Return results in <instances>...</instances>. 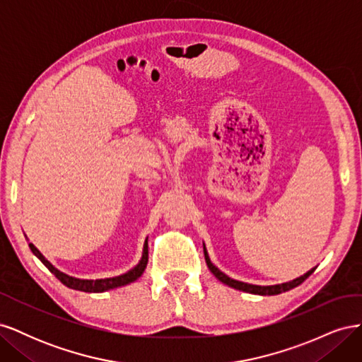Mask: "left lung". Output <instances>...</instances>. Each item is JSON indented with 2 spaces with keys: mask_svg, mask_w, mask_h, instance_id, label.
<instances>
[{
  "mask_svg": "<svg viewBox=\"0 0 362 362\" xmlns=\"http://www.w3.org/2000/svg\"><path fill=\"white\" fill-rule=\"evenodd\" d=\"M204 255H205V261H206L208 269L211 270V273L218 281L226 284V286H229V287L235 288V290H242V291H246V293L259 294V296H273V294H279V293H284V291H288V290H291L294 287L300 286V284L315 270V267H314V269L308 270V272L305 273V275H302L299 278H296V279L288 281V282H284V284H276V286H254V284H247V282H242V281H237V279L229 278L228 275H225L223 272L218 270L211 262L210 257H208V252L205 249V245H204Z\"/></svg>",
  "mask_w": 362,
  "mask_h": 362,
  "instance_id": "obj_1",
  "label": "left lung"
}]
</instances>
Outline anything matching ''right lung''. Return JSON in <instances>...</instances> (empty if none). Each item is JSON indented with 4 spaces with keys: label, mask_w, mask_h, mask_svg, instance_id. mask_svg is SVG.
Returning <instances> with one entry per match:
<instances>
[{
    "label": "right lung",
    "mask_w": 362,
    "mask_h": 362,
    "mask_svg": "<svg viewBox=\"0 0 362 362\" xmlns=\"http://www.w3.org/2000/svg\"><path fill=\"white\" fill-rule=\"evenodd\" d=\"M28 246H30L33 254H35L43 262V264L48 267V270L62 284H64V286L72 288V290L86 291V293H104L107 290H113V288H117V287L128 286V284L137 281L141 275H144V272H145L146 264H148V238L145 240L144 252H141V258H140L139 264L136 267L128 270L127 273H124V275L113 276V278H104V279H80V278L69 276V275H66V273H63L59 269L54 267L51 262L40 254L39 249L35 245L28 243Z\"/></svg>",
    "instance_id": "right-lung-1"
}]
</instances>
